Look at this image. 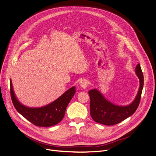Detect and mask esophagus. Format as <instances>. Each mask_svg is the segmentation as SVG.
Masks as SVG:
<instances>
[{"mask_svg":"<svg viewBox=\"0 0 156 156\" xmlns=\"http://www.w3.org/2000/svg\"><path fill=\"white\" fill-rule=\"evenodd\" d=\"M89 81H88L87 80H86V79H83V80H82L80 82V85L82 87V88H83V89H85V88L89 85Z\"/></svg>","mask_w":156,"mask_h":156,"instance_id":"esophagus-1","label":"esophagus"}]
</instances>
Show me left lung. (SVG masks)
Returning <instances> with one entry per match:
<instances>
[{
	"instance_id": "8db88e82",
	"label": "left lung",
	"mask_w": 156,
	"mask_h": 156,
	"mask_svg": "<svg viewBox=\"0 0 156 156\" xmlns=\"http://www.w3.org/2000/svg\"><path fill=\"white\" fill-rule=\"evenodd\" d=\"M135 70L140 79V85L137 96L130 105H115L107 101L98 90L93 89L89 91L90 99V115L95 122L107 126L115 125L131 116L136 112L140 102L144 80L140 64L136 66Z\"/></svg>"
}]
</instances>
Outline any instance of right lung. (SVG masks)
<instances>
[{"label": "right lung", "mask_w": 156, "mask_h": 156, "mask_svg": "<svg viewBox=\"0 0 156 156\" xmlns=\"http://www.w3.org/2000/svg\"><path fill=\"white\" fill-rule=\"evenodd\" d=\"M75 92V87H73L50 105L41 108H29L19 103L10 81L11 98L16 110L32 124L39 127H50L59 123L64 118L66 108Z\"/></svg>", "instance_id": "add662e5"}]
</instances>
